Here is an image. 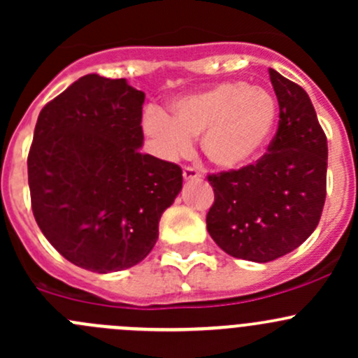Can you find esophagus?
Here are the masks:
<instances>
[{"instance_id":"esophagus-1","label":"esophagus","mask_w":358,"mask_h":358,"mask_svg":"<svg viewBox=\"0 0 358 358\" xmlns=\"http://www.w3.org/2000/svg\"><path fill=\"white\" fill-rule=\"evenodd\" d=\"M183 178H185V180H199L201 173L197 171L196 168H192V166H185V168H183Z\"/></svg>"}]
</instances>
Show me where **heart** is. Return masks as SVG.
Segmentation results:
<instances>
[{
    "mask_svg": "<svg viewBox=\"0 0 358 358\" xmlns=\"http://www.w3.org/2000/svg\"><path fill=\"white\" fill-rule=\"evenodd\" d=\"M277 100L262 86L227 81L171 103V115L147 109L143 131L162 159L189 152L201 136L206 159L222 171H239L262 156L277 122Z\"/></svg>",
    "mask_w": 358,
    "mask_h": 358,
    "instance_id": "heart-1",
    "label": "heart"
}]
</instances>
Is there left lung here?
Masks as SVG:
<instances>
[{"mask_svg":"<svg viewBox=\"0 0 358 358\" xmlns=\"http://www.w3.org/2000/svg\"><path fill=\"white\" fill-rule=\"evenodd\" d=\"M279 126L268 152L239 171L208 175L215 202L206 227L234 258L266 263L294 251L326 202L327 138L305 90L270 69Z\"/></svg>","mask_w":358,"mask_h":358,"instance_id":"1","label":"left lung"}]
</instances>
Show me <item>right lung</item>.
Returning <instances> with one entry per match:
<instances>
[{"label":"right lung","mask_w":358,"mask_h":358,"mask_svg":"<svg viewBox=\"0 0 358 358\" xmlns=\"http://www.w3.org/2000/svg\"><path fill=\"white\" fill-rule=\"evenodd\" d=\"M145 93L86 74L39 112L27 157L38 227L74 265L107 273L142 262L182 190V168L140 152Z\"/></svg>","instance_id":"obj_1"}]
</instances>
